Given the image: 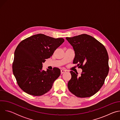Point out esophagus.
Instances as JSON below:
<instances>
[{
  "mask_svg": "<svg viewBox=\"0 0 120 120\" xmlns=\"http://www.w3.org/2000/svg\"><path fill=\"white\" fill-rule=\"evenodd\" d=\"M66 72V70H63V69H62V70H61V73L62 74H63V73H65Z\"/></svg>",
  "mask_w": 120,
  "mask_h": 120,
  "instance_id": "esophagus-1",
  "label": "esophagus"
}]
</instances>
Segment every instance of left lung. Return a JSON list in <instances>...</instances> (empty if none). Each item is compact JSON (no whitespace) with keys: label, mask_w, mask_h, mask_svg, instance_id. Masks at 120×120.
Segmentation results:
<instances>
[{"label":"left lung","mask_w":120,"mask_h":120,"mask_svg":"<svg viewBox=\"0 0 120 120\" xmlns=\"http://www.w3.org/2000/svg\"><path fill=\"white\" fill-rule=\"evenodd\" d=\"M75 51L73 64L82 69L80 76L70 71L69 90L81 98L94 95L103 85L109 72V57L105 46L93 37L82 35L66 38Z\"/></svg>","instance_id":"1"}]
</instances>
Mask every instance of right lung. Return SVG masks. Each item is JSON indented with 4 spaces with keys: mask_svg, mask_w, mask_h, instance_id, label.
Returning <instances> with one entry per match:
<instances>
[{
    "mask_svg": "<svg viewBox=\"0 0 120 120\" xmlns=\"http://www.w3.org/2000/svg\"><path fill=\"white\" fill-rule=\"evenodd\" d=\"M64 40L54 38L42 34L22 41L14 53L13 72L20 88L26 93L40 96L52 88L54 81L60 76V70H43V63L52 56Z\"/></svg>",
    "mask_w": 120,
    "mask_h": 120,
    "instance_id": "obj_1",
    "label": "right lung"
}]
</instances>
